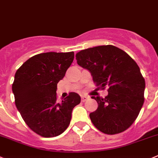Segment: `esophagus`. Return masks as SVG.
<instances>
[{
	"mask_svg": "<svg viewBox=\"0 0 158 158\" xmlns=\"http://www.w3.org/2000/svg\"><path fill=\"white\" fill-rule=\"evenodd\" d=\"M88 99H89V97H87V96H82L81 97V101H82V102H85Z\"/></svg>",
	"mask_w": 158,
	"mask_h": 158,
	"instance_id": "esophagus-1",
	"label": "esophagus"
}]
</instances>
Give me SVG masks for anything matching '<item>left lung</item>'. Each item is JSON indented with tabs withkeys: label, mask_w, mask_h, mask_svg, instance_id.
Segmentation results:
<instances>
[{
	"label": "left lung",
	"mask_w": 158,
	"mask_h": 158,
	"mask_svg": "<svg viewBox=\"0 0 158 158\" xmlns=\"http://www.w3.org/2000/svg\"><path fill=\"white\" fill-rule=\"evenodd\" d=\"M76 57L78 64L90 72L97 86L108 87L105 98L92 97L98 104L89 114L94 126L109 135L126 130L144 102L145 80L139 66L127 53L113 45L82 50Z\"/></svg>",
	"instance_id": "1"
}]
</instances>
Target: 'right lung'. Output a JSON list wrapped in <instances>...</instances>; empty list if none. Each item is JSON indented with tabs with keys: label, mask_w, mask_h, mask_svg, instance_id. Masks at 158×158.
I'll return each mask as SVG.
<instances>
[{
	"label": "right lung",
	"mask_w": 158,
	"mask_h": 158,
	"mask_svg": "<svg viewBox=\"0 0 158 158\" xmlns=\"http://www.w3.org/2000/svg\"><path fill=\"white\" fill-rule=\"evenodd\" d=\"M74 59V52H47L32 56L15 75V102L26 125L43 137H54L70 124L72 110L80 103L76 93L57 101V85Z\"/></svg>",
	"instance_id": "1"
}]
</instances>
